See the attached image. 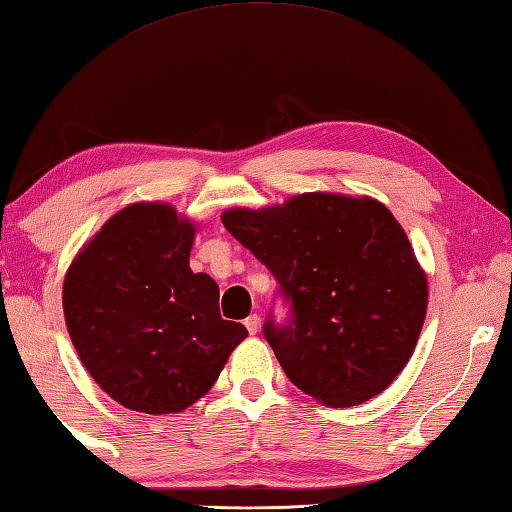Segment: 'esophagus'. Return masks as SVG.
Here are the masks:
<instances>
[{
  "label": "esophagus",
  "instance_id": "1",
  "mask_svg": "<svg viewBox=\"0 0 512 512\" xmlns=\"http://www.w3.org/2000/svg\"><path fill=\"white\" fill-rule=\"evenodd\" d=\"M245 326H247V331H249V335H256L258 333V328H260V317L256 315V313H252L245 320Z\"/></svg>",
  "mask_w": 512,
  "mask_h": 512
}]
</instances>
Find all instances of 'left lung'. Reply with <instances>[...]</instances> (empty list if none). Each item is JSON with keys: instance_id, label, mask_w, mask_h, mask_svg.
Segmentation results:
<instances>
[{"instance_id": "8db88e82", "label": "left lung", "mask_w": 512, "mask_h": 512, "mask_svg": "<svg viewBox=\"0 0 512 512\" xmlns=\"http://www.w3.org/2000/svg\"><path fill=\"white\" fill-rule=\"evenodd\" d=\"M221 221L289 304L285 322L269 313L263 335L295 388L348 407L399 377L425 322L427 278L383 203L306 192Z\"/></svg>"}]
</instances>
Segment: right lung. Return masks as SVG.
Instances as JSON below:
<instances>
[{"instance_id": "obj_1", "label": "right lung", "mask_w": 512, "mask_h": 512, "mask_svg": "<svg viewBox=\"0 0 512 512\" xmlns=\"http://www.w3.org/2000/svg\"><path fill=\"white\" fill-rule=\"evenodd\" d=\"M195 227L166 203H133L100 227L63 285L83 366L133 412L173 414L219 379L247 328L223 320L219 287L190 269Z\"/></svg>"}]
</instances>
